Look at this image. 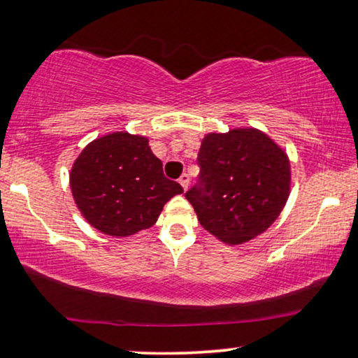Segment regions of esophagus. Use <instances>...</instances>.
<instances>
[{
    "label": "esophagus",
    "mask_w": 358,
    "mask_h": 358,
    "mask_svg": "<svg viewBox=\"0 0 358 358\" xmlns=\"http://www.w3.org/2000/svg\"><path fill=\"white\" fill-rule=\"evenodd\" d=\"M189 180H190L189 174H185V173L179 178V184L182 185V189H184V190H187V187H189Z\"/></svg>",
    "instance_id": "1"
}]
</instances>
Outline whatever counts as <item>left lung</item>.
<instances>
[{
    "label": "left lung",
    "instance_id": "obj_1",
    "mask_svg": "<svg viewBox=\"0 0 358 358\" xmlns=\"http://www.w3.org/2000/svg\"><path fill=\"white\" fill-rule=\"evenodd\" d=\"M200 180L187 192L203 229L227 245H241L271 227L287 205L289 158L256 128L203 137Z\"/></svg>",
    "mask_w": 358,
    "mask_h": 358
}]
</instances>
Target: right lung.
<instances>
[{
	"label": "right lung",
	"instance_id": "add662e5",
	"mask_svg": "<svg viewBox=\"0 0 358 358\" xmlns=\"http://www.w3.org/2000/svg\"><path fill=\"white\" fill-rule=\"evenodd\" d=\"M76 208L99 232L129 236L152 227L164 203L182 194V187L163 174L144 136L126 131L90 142L70 171Z\"/></svg>",
	"mask_w": 358,
	"mask_h": 358
}]
</instances>
